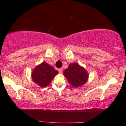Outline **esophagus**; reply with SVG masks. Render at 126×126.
I'll return each mask as SVG.
<instances>
[{
    "instance_id": "1",
    "label": "esophagus",
    "mask_w": 126,
    "mask_h": 126,
    "mask_svg": "<svg viewBox=\"0 0 126 126\" xmlns=\"http://www.w3.org/2000/svg\"><path fill=\"white\" fill-rule=\"evenodd\" d=\"M58 72H59L60 73H62V72H63V68H60L58 69Z\"/></svg>"
}]
</instances>
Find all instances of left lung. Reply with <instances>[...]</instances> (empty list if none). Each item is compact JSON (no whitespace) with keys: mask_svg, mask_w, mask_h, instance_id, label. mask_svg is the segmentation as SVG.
Masks as SVG:
<instances>
[{"mask_svg":"<svg viewBox=\"0 0 126 126\" xmlns=\"http://www.w3.org/2000/svg\"><path fill=\"white\" fill-rule=\"evenodd\" d=\"M63 73L69 83L76 88L84 85L88 79V72L77 63H70Z\"/></svg>","mask_w":126,"mask_h":126,"instance_id":"1","label":"left lung"}]
</instances>
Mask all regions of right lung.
<instances>
[{
  "label": "right lung",
  "mask_w": 126,
  "mask_h": 126,
  "mask_svg": "<svg viewBox=\"0 0 126 126\" xmlns=\"http://www.w3.org/2000/svg\"><path fill=\"white\" fill-rule=\"evenodd\" d=\"M58 73V72L53 66L43 62L34 69L32 77L34 82L41 87H45L50 84L51 80Z\"/></svg>",
  "instance_id": "obj_1"
}]
</instances>
